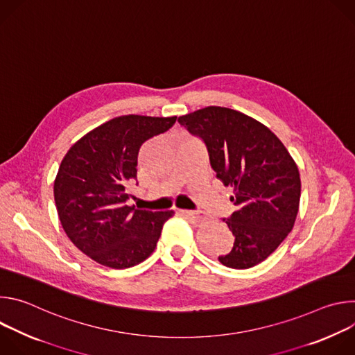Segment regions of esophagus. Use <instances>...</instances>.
<instances>
[{"label":"esophagus","mask_w":355,"mask_h":355,"mask_svg":"<svg viewBox=\"0 0 355 355\" xmlns=\"http://www.w3.org/2000/svg\"><path fill=\"white\" fill-rule=\"evenodd\" d=\"M180 214H181L182 216L188 218V219L191 220V223H192V225H195V226H200L202 223H204V222L207 220V219H205V216L198 215V214H195L193 211H184V209H181V211H180Z\"/></svg>","instance_id":"esophagus-1"}]
</instances>
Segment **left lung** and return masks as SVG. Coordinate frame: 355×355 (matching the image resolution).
Segmentation results:
<instances>
[{"instance_id":"8db88e82","label":"left lung","mask_w":355,"mask_h":355,"mask_svg":"<svg viewBox=\"0 0 355 355\" xmlns=\"http://www.w3.org/2000/svg\"><path fill=\"white\" fill-rule=\"evenodd\" d=\"M178 122L205 143L216 177L234 192L237 211L223 219L234 243L219 261L236 270L257 266L293 227L300 199L293 159L267 126L234 110L208 107Z\"/></svg>"}]
</instances>
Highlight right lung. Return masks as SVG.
I'll use <instances>...</instances> for the list:
<instances>
[{
    "instance_id": "add662e5",
    "label": "right lung",
    "mask_w": 355,
    "mask_h": 355,
    "mask_svg": "<svg viewBox=\"0 0 355 355\" xmlns=\"http://www.w3.org/2000/svg\"><path fill=\"white\" fill-rule=\"evenodd\" d=\"M177 121L123 115L83 136L62 160L55 200L62 226L85 256L123 270L155 251L173 211L151 212L126 205L128 187L137 181L139 150Z\"/></svg>"
}]
</instances>
